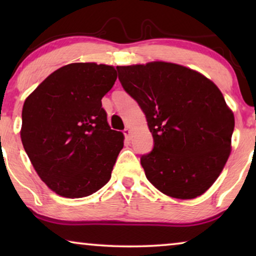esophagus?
<instances>
[{
  "instance_id": "1",
  "label": "esophagus",
  "mask_w": 256,
  "mask_h": 256,
  "mask_svg": "<svg viewBox=\"0 0 256 256\" xmlns=\"http://www.w3.org/2000/svg\"><path fill=\"white\" fill-rule=\"evenodd\" d=\"M124 135L126 141H130V138H132V132L129 130L128 128H126L124 130Z\"/></svg>"
}]
</instances>
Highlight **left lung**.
Here are the masks:
<instances>
[{
    "instance_id": "1",
    "label": "left lung",
    "mask_w": 256,
    "mask_h": 256,
    "mask_svg": "<svg viewBox=\"0 0 256 256\" xmlns=\"http://www.w3.org/2000/svg\"><path fill=\"white\" fill-rule=\"evenodd\" d=\"M116 70L154 138L152 152L141 156L148 180L174 198L204 194L230 154L234 115L220 90L200 73L172 62Z\"/></svg>"
}]
</instances>
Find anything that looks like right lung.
Segmentation results:
<instances>
[{
	"label": "right lung",
	"instance_id": "obj_1",
	"mask_svg": "<svg viewBox=\"0 0 256 256\" xmlns=\"http://www.w3.org/2000/svg\"><path fill=\"white\" fill-rule=\"evenodd\" d=\"M116 70L74 62L51 73L26 99L20 138L40 180L66 198L100 190L124 148V134L110 129L101 99Z\"/></svg>",
	"mask_w": 256,
	"mask_h": 256
}]
</instances>
